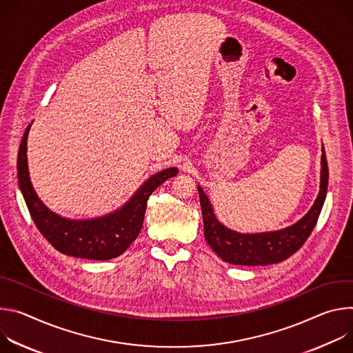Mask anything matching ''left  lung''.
Here are the masks:
<instances>
[{"instance_id":"obj_1","label":"left lung","mask_w":353,"mask_h":353,"mask_svg":"<svg viewBox=\"0 0 353 353\" xmlns=\"http://www.w3.org/2000/svg\"><path fill=\"white\" fill-rule=\"evenodd\" d=\"M328 188V164L323 145L320 192L310 210L294 224L263 232H240L221 224L214 214L208 194L198 185L201 208L203 214L205 239L212 250L224 262L231 265H270L278 263L293 255L305 243L314 228L325 202Z\"/></svg>"}]
</instances>
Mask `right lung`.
<instances>
[{
  "label": "right lung",
  "mask_w": 353,
  "mask_h": 353,
  "mask_svg": "<svg viewBox=\"0 0 353 353\" xmlns=\"http://www.w3.org/2000/svg\"><path fill=\"white\" fill-rule=\"evenodd\" d=\"M25 130L18 152V182L32 220L42 236L61 254L94 261H106L122 255L137 239L143 227L150 194L168 178L178 174L171 167L151 175L119 209L94 219H67L52 212L37 196L28 167V134Z\"/></svg>",
  "instance_id": "add662e5"
}]
</instances>
